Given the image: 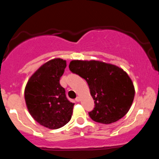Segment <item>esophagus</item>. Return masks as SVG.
<instances>
[{
	"label": "esophagus",
	"instance_id": "34e87169",
	"mask_svg": "<svg viewBox=\"0 0 159 159\" xmlns=\"http://www.w3.org/2000/svg\"><path fill=\"white\" fill-rule=\"evenodd\" d=\"M75 101H76V102H80V97H76V98H75Z\"/></svg>",
	"mask_w": 159,
	"mask_h": 159
}]
</instances>
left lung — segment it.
I'll list each match as a JSON object with an SVG mask.
<instances>
[{
	"mask_svg": "<svg viewBox=\"0 0 159 159\" xmlns=\"http://www.w3.org/2000/svg\"><path fill=\"white\" fill-rule=\"evenodd\" d=\"M69 69L84 79L95 100L88 112L92 120L109 124L128 112L134 97V88L126 71L113 64L97 60H72Z\"/></svg>",
	"mask_w": 159,
	"mask_h": 159,
	"instance_id": "1",
	"label": "left lung"
}]
</instances>
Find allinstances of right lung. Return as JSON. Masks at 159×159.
Returning <instances> with one entry per match:
<instances>
[{
	"instance_id": "add662e5",
	"label": "right lung",
	"mask_w": 159,
	"mask_h": 159,
	"mask_svg": "<svg viewBox=\"0 0 159 159\" xmlns=\"http://www.w3.org/2000/svg\"><path fill=\"white\" fill-rule=\"evenodd\" d=\"M66 61L49 60L30 77L25 87L28 110L37 123L49 129H58L70 121L74 103L67 99L65 89L60 84Z\"/></svg>"
}]
</instances>
